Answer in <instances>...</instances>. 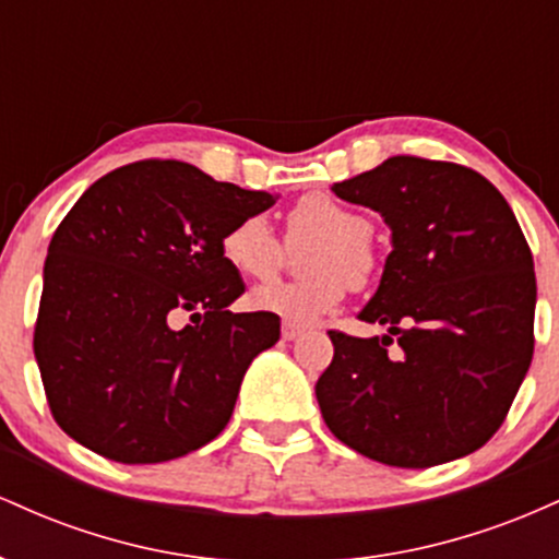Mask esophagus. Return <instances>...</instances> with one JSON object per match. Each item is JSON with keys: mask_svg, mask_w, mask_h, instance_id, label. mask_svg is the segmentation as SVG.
<instances>
[{"mask_svg": "<svg viewBox=\"0 0 559 559\" xmlns=\"http://www.w3.org/2000/svg\"><path fill=\"white\" fill-rule=\"evenodd\" d=\"M301 333H305V325L299 323H288V320H284V325H281V336H284V342H294V338H299Z\"/></svg>", "mask_w": 559, "mask_h": 559, "instance_id": "1", "label": "esophagus"}]
</instances>
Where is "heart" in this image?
Listing matches in <instances>:
<instances>
[{
  "label": "heart",
  "mask_w": 559,
  "mask_h": 559,
  "mask_svg": "<svg viewBox=\"0 0 559 559\" xmlns=\"http://www.w3.org/2000/svg\"><path fill=\"white\" fill-rule=\"evenodd\" d=\"M288 239L316 236L301 252V267L310 271L294 281H267L252 288L254 310L271 312L288 323H312L336 310L349 292V281L365 286L376 271L370 249V221L329 194H305L286 215ZM278 236L262 217H243L223 230L221 258L243 278H267L278 267Z\"/></svg>",
  "instance_id": "obj_1"
}]
</instances>
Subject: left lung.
I'll use <instances>...</instances> for the list:
<instances>
[{"instance_id":"1","label":"left lung","mask_w":559,"mask_h":559,"mask_svg":"<svg viewBox=\"0 0 559 559\" xmlns=\"http://www.w3.org/2000/svg\"><path fill=\"white\" fill-rule=\"evenodd\" d=\"M376 210L391 254L360 320L389 336L329 331L316 396L338 441L376 463L431 467L499 431L534 357L536 273L507 199L480 173L415 155L333 183ZM403 346L391 358L388 346Z\"/></svg>"}]
</instances>
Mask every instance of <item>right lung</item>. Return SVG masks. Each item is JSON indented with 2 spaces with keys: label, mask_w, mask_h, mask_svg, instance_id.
<instances>
[{
  "label": "right lung",
  "mask_w": 559,
  "mask_h": 559,
  "mask_svg": "<svg viewBox=\"0 0 559 559\" xmlns=\"http://www.w3.org/2000/svg\"><path fill=\"white\" fill-rule=\"evenodd\" d=\"M273 204L181 159H139L83 191L49 241L34 329L49 409L70 439L146 465L228 426L281 320L228 310L243 284L221 236ZM181 314L195 325L176 330Z\"/></svg>",
  "instance_id": "add662e5"
}]
</instances>
